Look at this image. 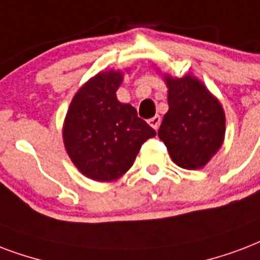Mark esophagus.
I'll return each instance as SVG.
<instances>
[{
    "label": "esophagus",
    "instance_id": "1",
    "mask_svg": "<svg viewBox=\"0 0 260 260\" xmlns=\"http://www.w3.org/2000/svg\"><path fill=\"white\" fill-rule=\"evenodd\" d=\"M148 124L156 131L159 128V125H161V116H154L152 118H150V120H148Z\"/></svg>",
    "mask_w": 260,
    "mask_h": 260
}]
</instances>
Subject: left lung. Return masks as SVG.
<instances>
[{
    "label": "left lung",
    "mask_w": 260,
    "mask_h": 260,
    "mask_svg": "<svg viewBox=\"0 0 260 260\" xmlns=\"http://www.w3.org/2000/svg\"><path fill=\"white\" fill-rule=\"evenodd\" d=\"M169 110L158 136L172 161L188 170L202 169L225 139V112L219 99L193 75L173 77L164 73Z\"/></svg>",
    "instance_id": "left-lung-1"
}]
</instances>
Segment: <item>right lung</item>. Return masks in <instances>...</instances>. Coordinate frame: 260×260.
I'll list each match as a JSON object with an SVG mask.
<instances>
[{"label":"right lung","mask_w":260,"mask_h":260,"mask_svg":"<svg viewBox=\"0 0 260 260\" xmlns=\"http://www.w3.org/2000/svg\"><path fill=\"white\" fill-rule=\"evenodd\" d=\"M122 80L120 69L96 73L77 90L65 116V150L77 170L94 181L124 176L142 144L156 135L132 105L117 99Z\"/></svg>","instance_id":"1"}]
</instances>
